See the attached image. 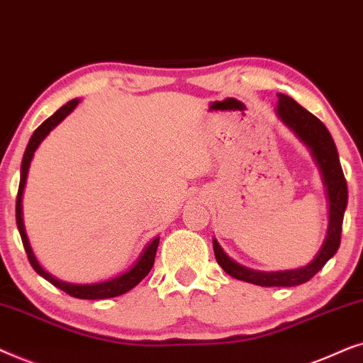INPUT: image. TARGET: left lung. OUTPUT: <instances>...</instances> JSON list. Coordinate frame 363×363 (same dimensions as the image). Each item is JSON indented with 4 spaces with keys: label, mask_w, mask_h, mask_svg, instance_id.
I'll list each match as a JSON object with an SVG mask.
<instances>
[{
    "label": "left lung",
    "mask_w": 363,
    "mask_h": 363,
    "mask_svg": "<svg viewBox=\"0 0 363 363\" xmlns=\"http://www.w3.org/2000/svg\"><path fill=\"white\" fill-rule=\"evenodd\" d=\"M277 113L280 119L289 128H292L297 136L312 149L313 156H315L318 166L322 169L328 194V209H330L325 242H323L317 257L306 267L297 270H284V272H259V270L245 269L227 257L216 239L214 254L217 264L234 279L262 287H294L311 280L328 262V259L333 257L339 250L349 191H347V181L340 166L339 152H337L335 143H333L325 124L286 94H279Z\"/></svg>",
    "instance_id": "8db88e82"
}]
</instances>
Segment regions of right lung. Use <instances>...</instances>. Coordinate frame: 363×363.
Returning a JSON list of instances; mask_svg holds the SVG:
<instances>
[{
    "label": "right lung",
    "instance_id": "obj_1",
    "mask_svg": "<svg viewBox=\"0 0 363 363\" xmlns=\"http://www.w3.org/2000/svg\"><path fill=\"white\" fill-rule=\"evenodd\" d=\"M77 103H79V101H77V99H72V101H69V103H66L65 106H62V108L57 109L55 114L50 116V118H48L45 123H43L40 128L36 129L35 133H33L30 143H28V146H26V151H24L23 162H21V179H19V187H18V196H16V224H18L19 235H21L24 250H26V254H28V260H30V264L33 265V269H35L36 272L41 275V277H45L48 282H51L55 287L61 289L62 292L69 294L71 297L89 298V301H96V298H111V297L123 296V294H125L128 291H131L133 287H136L138 284L141 282V280L149 274V270L152 269L154 259H156V252H157L159 238L154 239L152 242L149 244L146 249H144L143 255H141V257H139L138 262L134 264L133 269H129L128 272L123 274V275H119V277L106 280V282H101V284H91V286H74V284L61 282V280L51 277L50 274L45 272V270L41 269V265L38 264V260L35 259V255H33V250L30 247V242H28L26 232H24V225H23L21 199H23L24 184H26L28 169H30V162H31V159H33V154H35L36 147L40 146V143L48 136V134H50V131H51L52 128H55V125L60 124L61 121L65 119L66 116L69 114L71 111L76 108Z\"/></svg>",
    "mask_w": 363,
    "mask_h": 363
}]
</instances>
